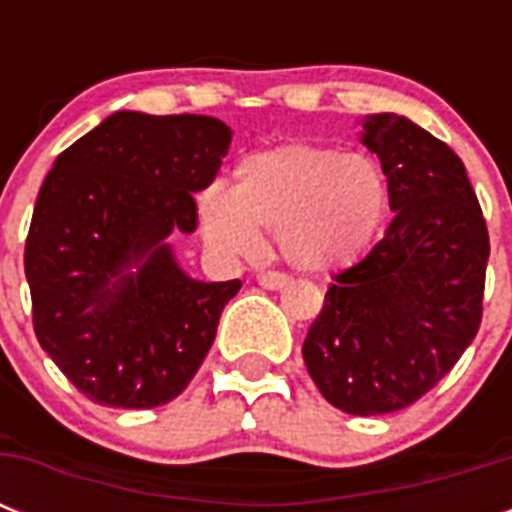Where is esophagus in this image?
Wrapping results in <instances>:
<instances>
[{
  "instance_id": "1",
  "label": "esophagus",
  "mask_w": 512,
  "mask_h": 512,
  "mask_svg": "<svg viewBox=\"0 0 512 512\" xmlns=\"http://www.w3.org/2000/svg\"><path fill=\"white\" fill-rule=\"evenodd\" d=\"M289 281L292 279H289L287 273H281V271H263L260 276H257V284L265 289H273V292H276V289L287 287Z\"/></svg>"
}]
</instances>
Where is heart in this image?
Returning <instances> with one entry per match:
<instances>
[{"instance_id":"1","label":"heart","mask_w":512,"mask_h":512,"mask_svg":"<svg viewBox=\"0 0 512 512\" xmlns=\"http://www.w3.org/2000/svg\"><path fill=\"white\" fill-rule=\"evenodd\" d=\"M388 207V175L374 156L289 143L241 159L231 196H201L199 223L225 255H249L257 236H276L287 263L324 273L361 257Z\"/></svg>"}]
</instances>
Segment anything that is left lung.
Instances as JSON below:
<instances>
[{"instance_id": "left-lung-1", "label": "left lung", "mask_w": 512, "mask_h": 512, "mask_svg": "<svg viewBox=\"0 0 512 512\" xmlns=\"http://www.w3.org/2000/svg\"><path fill=\"white\" fill-rule=\"evenodd\" d=\"M390 183V220L335 276L303 358L329 404L358 417L406 409L449 374L484 316L489 231L465 164L398 114L364 122Z\"/></svg>"}]
</instances>
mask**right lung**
I'll return each mask as SVG.
<instances>
[{"instance_id": "obj_1", "label": "right lung", "mask_w": 512, "mask_h": 512, "mask_svg": "<svg viewBox=\"0 0 512 512\" xmlns=\"http://www.w3.org/2000/svg\"><path fill=\"white\" fill-rule=\"evenodd\" d=\"M228 146L212 116L116 111L44 177L23 255L34 332L95 404H167L212 348L241 281L191 279L164 239L196 231L193 193Z\"/></svg>"}]
</instances>
